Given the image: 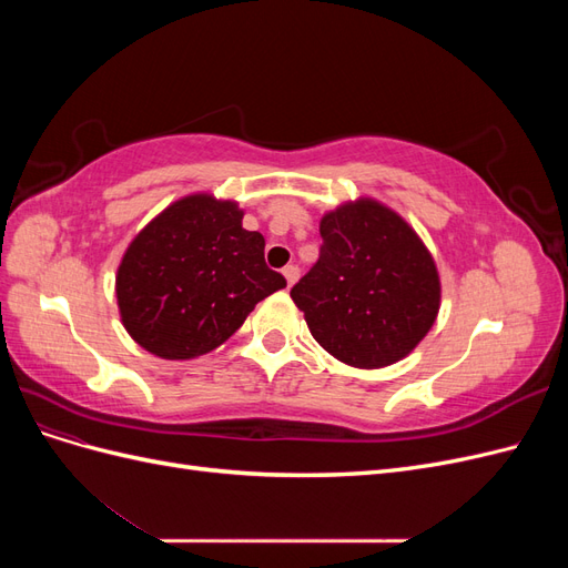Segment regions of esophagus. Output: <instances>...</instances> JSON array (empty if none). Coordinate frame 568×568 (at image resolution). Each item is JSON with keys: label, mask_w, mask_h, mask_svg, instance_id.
<instances>
[{"label": "esophagus", "mask_w": 568, "mask_h": 568, "mask_svg": "<svg viewBox=\"0 0 568 568\" xmlns=\"http://www.w3.org/2000/svg\"><path fill=\"white\" fill-rule=\"evenodd\" d=\"M282 272H284V277H286V284H288V286H294V284L298 282V277H301V270H298L296 265H286Z\"/></svg>", "instance_id": "1"}]
</instances>
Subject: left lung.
<instances>
[{"instance_id":"1","label":"left lung","mask_w":568,"mask_h":568,"mask_svg":"<svg viewBox=\"0 0 568 568\" xmlns=\"http://www.w3.org/2000/svg\"><path fill=\"white\" fill-rule=\"evenodd\" d=\"M320 234L317 263L291 288L315 341L359 369L407 357L440 307L438 270L419 234L374 199L324 213Z\"/></svg>"}]
</instances>
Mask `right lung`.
I'll return each instance as SVG.
<instances>
[{
	"mask_svg": "<svg viewBox=\"0 0 568 568\" xmlns=\"http://www.w3.org/2000/svg\"><path fill=\"white\" fill-rule=\"evenodd\" d=\"M236 201L189 194L136 234L115 274L120 320L163 359H192L225 343L248 313L286 286L265 265V239L242 227Z\"/></svg>",
	"mask_w": 568,
	"mask_h": 568,
	"instance_id": "add662e5",
	"label": "right lung"
}]
</instances>
